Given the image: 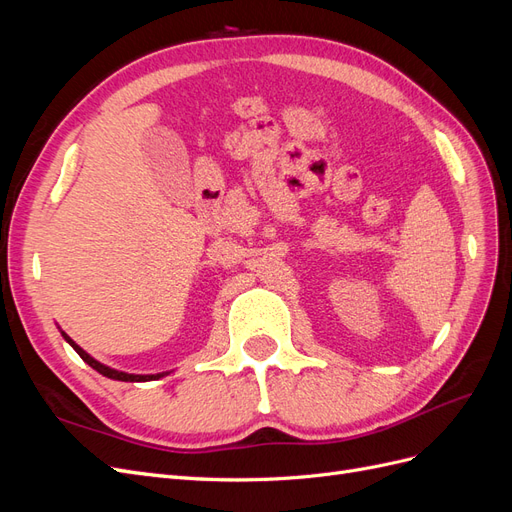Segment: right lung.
<instances>
[{
    "mask_svg": "<svg viewBox=\"0 0 512 512\" xmlns=\"http://www.w3.org/2000/svg\"><path fill=\"white\" fill-rule=\"evenodd\" d=\"M85 359H87V361H89V363H91V365H94V367H96V369H100V371H104V374H106V376H115V378H126V380H128V378H134V376H126V374H117V371H111V369H106V367H102V365H98V363H96V361H94V359H89V356H85Z\"/></svg>",
    "mask_w": 512,
    "mask_h": 512,
    "instance_id": "right-lung-1",
    "label": "right lung"
}]
</instances>
